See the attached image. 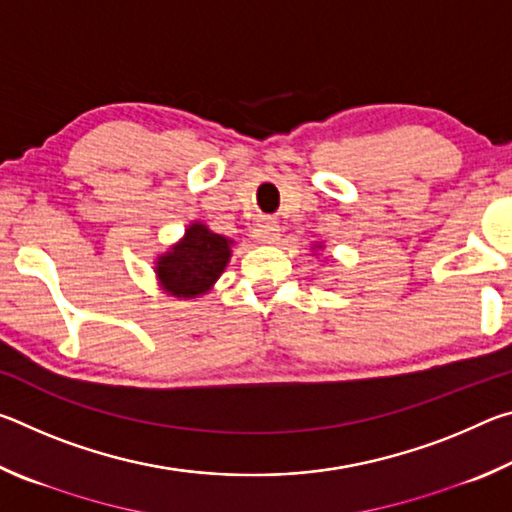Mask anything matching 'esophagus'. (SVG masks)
Segmentation results:
<instances>
[{
    "instance_id": "obj_1",
    "label": "esophagus",
    "mask_w": 512,
    "mask_h": 512,
    "mask_svg": "<svg viewBox=\"0 0 512 512\" xmlns=\"http://www.w3.org/2000/svg\"><path fill=\"white\" fill-rule=\"evenodd\" d=\"M280 237V225H277L273 219H262L253 230V239L259 241V244H273Z\"/></svg>"
}]
</instances>
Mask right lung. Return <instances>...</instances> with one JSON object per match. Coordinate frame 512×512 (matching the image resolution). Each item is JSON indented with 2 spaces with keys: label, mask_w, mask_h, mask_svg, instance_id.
Here are the masks:
<instances>
[{
  "label": "right lung",
  "mask_w": 512,
  "mask_h": 512,
  "mask_svg": "<svg viewBox=\"0 0 512 512\" xmlns=\"http://www.w3.org/2000/svg\"><path fill=\"white\" fill-rule=\"evenodd\" d=\"M230 244V239L194 223L185 232V239L171 248V253L160 257L158 275L162 287L176 298L201 296L223 273L230 259Z\"/></svg>",
  "instance_id": "1"
}]
</instances>
